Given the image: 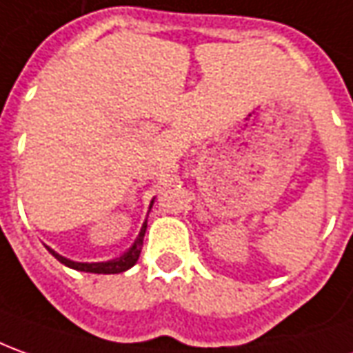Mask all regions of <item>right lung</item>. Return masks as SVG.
<instances>
[{
  "instance_id": "obj_1",
  "label": "right lung",
  "mask_w": 353,
  "mask_h": 353,
  "mask_svg": "<svg viewBox=\"0 0 353 353\" xmlns=\"http://www.w3.org/2000/svg\"><path fill=\"white\" fill-rule=\"evenodd\" d=\"M153 205V200L150 203V209ZM145 228H148V221H144V225L140 228V234L136 236L134 244L126 250L125 254L119 255L115 259H109V261H96V263H82V261H72L69 257H63L59 255L55 250H51L50 246L48 248V252H50L57 261H61L63 265H67L70 269H74V271H84V273H98V274H117V273H123V271H128L132 265L138 261V257H140V252H142V244H144V234H145Z\"/></svg>"
}]
</instances>
